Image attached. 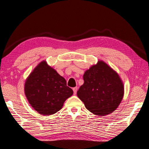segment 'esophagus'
<instances>
[{
  "label": "esophagus",
  "mask_w": 149,
  "mask_h": 149,
  "mask_svg": "<svg viewBox=\"0 0 149 149\" xmlns=\"http://www.w3.org/2000/svg\"><path fill=\"white\" fill-rule=\"evenodd\" d=\"M73 92H74V94H76V93H77V91H78V88L74 87V88H73Z\"/></svg>",
  "instance_id": "1"
}]
</instances>
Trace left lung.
Here are the masks:
<instances>
[{"instance_id":"left-lung-1","label":"left lung","mask_w":149,"mask_h":149,"mask_svg":"<svg viewBox=\"0 0 149 149\" xmlns=\"http://www.w3.org/2000/svg\"><path fill=\"white\" fill-rule=\"evenodd\" d=\"M84 84L77 92L86 109L94 114L104 116L119 106L124 94L119 74L102 60L84 72Z\"/></svg>"}]
</instances>
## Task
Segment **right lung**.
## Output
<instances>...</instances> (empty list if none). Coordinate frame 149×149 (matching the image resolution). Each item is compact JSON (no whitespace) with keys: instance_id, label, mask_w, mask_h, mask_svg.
Masks as SVG:
<instances>
[{"instance_id":"1","label":"right lung","mask_w":149,"mask_h":149,"mask_svg":"<svg viewBox=\"0 0 149 149\" xmlns=\"http://www.w3.org/2000/svg\"><path fill=\"white\" fill-rule=\"evenodd\" d=\"M24 92L33 109L44 116L59 111L73 94L65 79L45 60L40 62L26 78Z\"/></svg>"}]
</instances>
